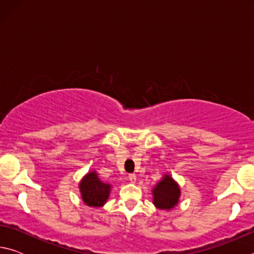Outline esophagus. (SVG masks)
<instances>
[{"label":"esophagus","mask_w":254,"mask_h":254,"mask_svg":"<svg viewBox=\"0 0 254 254\" xmlns=\"http://www.w3.org/2000/svg\"><path fill=\"white\" fill-rule=\"evenodd\" d=\"M128 180H130L131 183H135L136 182V176H135V174H131V175H128Z\"/></svg>","instance_id":"1"}]
</instances>
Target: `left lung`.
<instances>
[{
    "mask_svg": "<svg viewBox=\"0 0 254 254\" xmlns=\"http://www.w3.org/2000/svg\"><path fill=\"white\" fill-rule=\"evenodd\" d=\"M152 203L159 210H171L182 196L179 184L169 174H165L151 190Z\"/></svg>",
    "mask_w": 254,
    "mask_h": 254,
    "instance_id": "obj_1",
    "label": "left lung"
}]
</instances>
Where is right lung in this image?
<instances>
[{"instance_id":"add662e5","label":"right lung","mask_w":254,"mask_h":254,"mask_svg":"<svg viewBox=\"0 0 254 254\" xmlns=\"http://www.w3.org/2000/svg\"><path fill=\"white\" fill-rule=\"evenodd\" d=\"M81 199L92 208H101L109 199L112 185L102 182L96 170H89L78 184Z\"/></svg>"}]
</instances>
